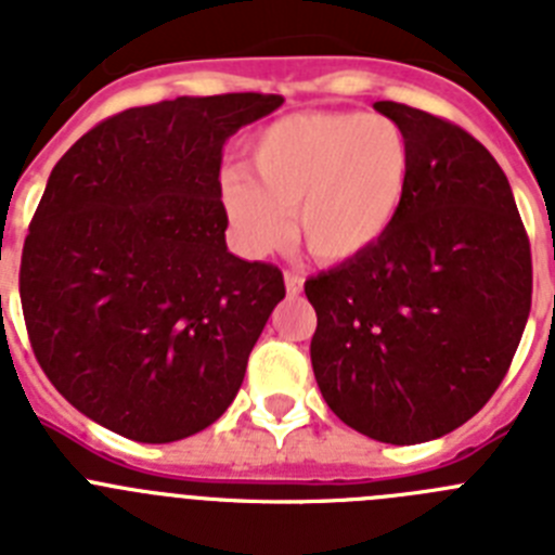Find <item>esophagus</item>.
Masks as SVG:
<instances>
[{"label": "esophagus", "mask_w": 555, "mask_h": 555, "mask_svg": "<svg viewBox=\"0 0 555 555\" xmlns=\"http://www.w3.org/2000/svg\"><path fill=\"white\" fill-rule=\"evenodd\" d=\"M283 281H286V292L288 294H300L302 292V274L286 272V274H283Z\"/></svg>", "instance_id": "obj_1"}]
</instances>
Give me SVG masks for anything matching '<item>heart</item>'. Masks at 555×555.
Returning a JSON list of instances; mask_svg holds the SVG:
<instances>
[{
    "instance_id": "heart-1",
    "label": "heart",
    "mask_w": 555,
    "mask_h": 555,
    "mask_svg": "<svg viewBox=\"0 0 555 555\" xmlns=\"http://www.w3.org/2000/svg\"><path fill=\"white\" fill-rule=\"evenodd\" d=\"M249 171L222 180V205L244 253L286 242V214L308 253L350 263L384 242L405 208L414 146L389 116L294 113L249 141Z\"/></svg>"
}]
</instances>
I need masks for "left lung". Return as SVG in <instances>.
Here are the masks:
<instances>
[{
	"instance_id": "obj_1",
	"label": "left lung",
	"mask_w": 555,
	"mask_h": 555,
	"mask_svg": "<svg viewBox=\"0 0 555 555\" xmlns=\"http://www.w3.org/2000/svg\"><path fill=\"white\" fill-rule=\"evenodd\" d=\"M375 111L414 146L409 199L370 255L306 281L311 364L341 423L416 444L467 423L506 377L531 311V244L487 146L400 102Z\"/></svg>"
}]
</instances>
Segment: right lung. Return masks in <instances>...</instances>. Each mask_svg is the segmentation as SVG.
Returning <instances> with one entry per match:
<instances>
[{
  "label": "right lung",
  "instance_id": "obj_1",
  "mask_svg": "<svg viewBox=\"0 0 555 555\" xmlns=\"http://www.w3.org/2000/svg\"><path fill=\"white\" fill-rule=\"evenodd\" d=\"M274 94L178 96L88 130L24 242L29 345L77 411L132 442L214 425L238 395L283 272L224 244L222 146Z\"/></svg>",
  "mask_w": 555,
  "mask_h": 555
}]
</instances>
